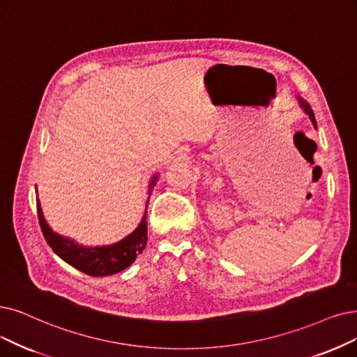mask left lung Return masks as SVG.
<instances>
[{
    "label": "left lung",
    "instance_id": "8db88e82",
    "mask_svg": "<svg viewBox=\"0 0 357 357\" xmlns=\"http://www.w3.org/2000/svg\"><path fill=\"white\" fill-rule=\"evenodd\" d=\"M297 99H298V102H301V107L305 109V112L309 116V119H310V121L313 123V126L317 127V120H315V116H313V111H312L310 105H309L306 101H303L302 98H297Z\"/></svg>",
    "mask_w": 357,
    "mask_h": 357
}]
</instances>
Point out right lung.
<instances>
[{"label": "right lung", "mask_w": 357, "mask_h": 357, "mask_svg": "<svg viewBox=\"0 0 357 357\" xmlns=\"http://www.w3.org/2000/svg\"><path fill=\"white\" fill-rule=\"evenodd\" d=\"M156 178H158V176L155 174L151 180L149 196ZM148 202L149 201H146V205ZM36 209H38V218H39L42 234H44L47 243L54 250V253L59 255L60 258L68 265L75 266L76 269L82 271V273L88 274L91 277H105V275L120 273V271L130 266L137 258V255L144 252L146 246V240H148L146 209H145L144 218H142L140 224L137 225V228L133 233H130L129 236L114 245L96 246V248L80 246L75 240L63 237L59 233H55L44 218V212H42L39 197L36 199Z\"/></svg>", "instance_id": "1"}]
</instances>
